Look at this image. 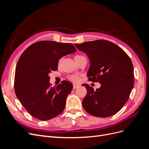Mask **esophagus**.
Returning <instances> with one entry per match:
<instances>
[{"label":"esophagus","mask_w":149,"mask_h":149,"mask_svg":"<svg viewBox=\"0 0 149 149\" xmlns=\"http://www.w3.org/2000/svg\"><path fill=\"white\" fill-rule=\"evenodd\" d=\"M79 86V85H78V84H73V89H75L76 88H78Z\"/></svg>","instance_id":"1"}]
</instances>
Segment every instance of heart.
Returning <instances> with one entry per match:
<instances>
[{
  "label": "heart",
  "mask_w": 149,
  "mask_h": 149,
  "mask_svg": "<svg viewBox=\"0 0 149 149\" xmlns=\"http://www.w3.org/2000/svg\"><path fill=\"white\" fill-rule=\"evenodd\" d=\"M81 55H76L75 56L74 58H77V57H79ZM61 62V60H60L59 61H58V63H60ZM68 79L69 81H70L73 82L74 83H78L81 80V78L78 75H76V74H73V75H70L69 76H68Z\"/></svg>",
  "instance_id": "heart-1"
}]
</instances>
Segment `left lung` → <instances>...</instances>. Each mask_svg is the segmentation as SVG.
<instances>
[{"label": "left lung", "instance_id": "left-lung-1", "mask_svg": "<svg viewBox=\"0 0 149 149\" xmlns=\"http://www.w3.org/2000/svg\"><path fill=\"white\" fill-rule=\"evenodd\" d=\"M74 45L89 58L88 80L101 84L96 91L88 84H83L87 89L82 102L84 110L99 118L116 114L127 101L134 87V68L129 56L117 45L105 40Z\"/></svg>", "mask_w": 149, "mask_h": 149}]
</instances>
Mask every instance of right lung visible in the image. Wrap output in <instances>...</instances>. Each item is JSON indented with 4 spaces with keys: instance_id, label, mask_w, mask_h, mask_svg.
<instances>
[{
    "instance_id": "add662e5",
    "label": "right lung",
    "mask_w": 149,
    "mask_h": 149,
    "mask_svg": "<svg viewBox=\"0 0 149 149\" xmlns=\"http://www.w3.org/2000/svg\"><path fill=\"white\" fill-rule=\"evenodd\" d=\"M76 51L71 43L39 41L22 54L16 66L14 88L20 102L33 118L48 120L63 111L73 84L68 81L52 87L51 71H56L61 57Z\"/></svg>"
}]
</instances>
